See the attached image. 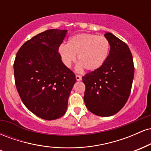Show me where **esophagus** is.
I'll list each match as a JSON object with an SVG mask.
<instances>
[{"instance_id":"1","label":"esophagus","mask_w":151,"mask_h":151,"mask_svg":"<svg viewBox=\"0 0 151 151\" xmlns=\"http://www.w3.org/2000/svg\"><path fill=\"white\" fill-rule=\"evenodd\" d=\"M76 79H77V81L81 80V76L79 75V74H77V75H76Z\"/></svg>"}]
</instances>
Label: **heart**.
<instances>
[{"instance_id":"b5f03b06","label":"heart","mask_w":151,"mask_h":151,"mask_svg":"<svg viewBox=\"0 0 151 151\" xmlns=\"http://www.w3.org/2000/svg\"><path fill=\"white\" fill-rule=\"evenodd\" d=\"M109 50V42L104 36L95 34L81 33L73 36L68 40L67 45L59 47L62 61L67 67L76 61L77 55L78 69L83 67L93 72L104 65Z\"/></svg>"}]
</instances>
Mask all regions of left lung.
Returning <instances> with one entry per match:
<instances>
[{
  "label": "left lung",
  "instance_id": "obj_1",
  "mask_svg": "<svg viewBox=\"0 0 151 151\" xmlns=\"http://www.w3.org/2000/svg\"><path fill=\"white\" fill-rule=\"evenodd\" d=\"M110 51L104 65L86 74L84 100L89 111L99 116H110L126 104L134 75L132 54L124 41L111 32L104 35Z\"/></svg>",
  "mask_w": 151,
  "mask_h": 151
}]
</instances>
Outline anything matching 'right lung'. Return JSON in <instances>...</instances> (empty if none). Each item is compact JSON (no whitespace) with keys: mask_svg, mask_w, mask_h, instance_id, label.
Instances as JSON below:
<instances>
[{"mask_svg":"<svg viewBox=\"0 0 151 151\" xmlns=\"http://www.w3.org/2000/svg\"><path fill=\"white\" fill-rule=\"evenodd\" d=\"M67 30L51 29L26 41L13 68L16 89L32 113L45 120L65 114L75 74L62 62L58 50Z\"/></svg>","mask_w":151,"mask_h":151,"instance_id":"right-lung-1","label":"right lung"}]
</instances>
